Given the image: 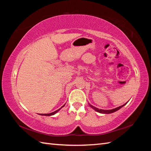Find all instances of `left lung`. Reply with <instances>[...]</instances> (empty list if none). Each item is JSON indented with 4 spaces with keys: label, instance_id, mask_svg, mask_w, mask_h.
Here are the masks:
<instances>
[{
    "label": "left lung",
    "instance_id": "8db88e82",
    "mask_svg": "<svg viewBox=\"0 0 151 151\" xmlns=\"http://www.w3.org/2000/svg\"><path fill=\"white\" fill-rule=\"evenodd\" d=\"M127 103L124 104L123 105L120 106H119V107H117V108H115L112 109V110H102V109H99V108H96V107L93 106H92L91 104H90L89 103V105L90 106V107H91L94 110H95L96 111L99 112V113H101V114H108L114 113V112H115V111H116L119 110L120 108H121L122 107H123L124 105H126V104H127Z\"/></svg>",
    "mask_w": 151,
    "mask_h": 151
}]
</instances>
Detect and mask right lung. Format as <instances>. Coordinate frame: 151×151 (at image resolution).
I'll return each instance as SVG.
<instances>
[{"instance_id": "right-lung-1", "label": "right lung", "mask_w": 151, "mask_h": 151, "mask_svg": "<svg viewBox=\"0 0 151 151\" xmlns=\"http://www.w3.org/2000/svg\"><path fill=\"white\" fill-rule=\"evenodd\" d=\"M65 105V104H64L63 106H62L61 107L60 109H58V110H57L56 111H53V112H52V113H50V114H40L39 115H44V116H51V115H54V114H56L58 111H59L60 110V109H62L64 106Z\"/></svg>"}]
</instances>
